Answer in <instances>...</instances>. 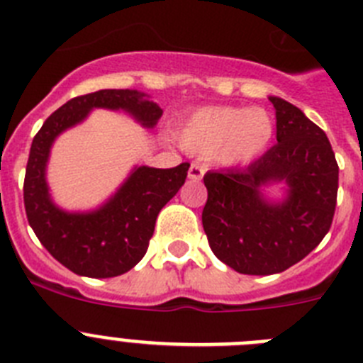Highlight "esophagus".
<instances>
[{"label":"esophagus","instance_id":"34e87169","mask_svg":"<svg viewBox=\"0 0 363 363\" xmlns=\"http://www.w3.org/2000/svg\"><path fill=\"white\" fill-rule=\"evenodd\" d=\"M205 171H207V169H205L203 165H200V163H192V165L189 167V178H191L192 182H200V179L203 178Z\"/></svg>","mask_w":363,"mask_h":363}]
</instances>
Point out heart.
<instances>
[{
  "label": "heart",
  "mask_w": 363,
  "mask_h": 363,
  "mask_svg": "<svg viewBox=\"0 0 363 363\" xmlns=\"http://www.w3.org/2000/svg\"><path fill=\"white\" fill-rule=\"evenodd\" d=\"M274 121L264 108H200L178 129L179 143L198 156H214L223 165L249 163L265 152Z\"/></svg>",
  "instance_id": "heart-1"
}]
</instances>
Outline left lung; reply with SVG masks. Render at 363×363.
<instances>
[{
	"label": "left lung",
	"instance_id": "obj_1",
	"mask_svg": "<svg viewBox=\"0 0 363 363\" xmlns=\"http://www.w3.org/2000/svg\"><path fill=\"white\" fill-rule=\"evenodd\" d=\"M277 140L243 171L207 172L201 223L218 259L242 274H277L306 258L331 229L338 163L325 133L298 107L271 96ZM288 185L269 202L261 189Z\"/></svg>",
	"mask_w": 363,
	"mask_h": 363
}]
</instances>
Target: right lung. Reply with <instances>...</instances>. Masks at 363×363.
<instances>
[{"instance_id": "obj_1", "label": "right lung", "mask_w": 363, "mask_h": 363, "mask_svg": "<svg viewBox=\"0 0 363 363\" xmlns=\"http://www.w3.org/2000/svg\"><path fill=\"white\" fill-rule=\"evenodd\" d=\"M92 108L125 111L143 127H154L163 111L143 92L104 89L78 96L52 112L32 140L23 200L28 223L41 245L79 277L112 278L130 271L145 256L163 205L185 184L189 163L172 169L136 167L107 203L91 213H67L50 200L45 169L50 147L63 130Z\"/></svg>"}]
</instances>
